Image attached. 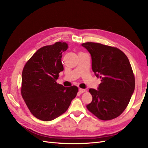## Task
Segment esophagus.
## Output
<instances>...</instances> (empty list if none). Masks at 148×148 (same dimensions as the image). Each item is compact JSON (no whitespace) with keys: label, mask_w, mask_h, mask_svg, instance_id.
Returning a JSON list of instances; mask_svg holds the SVG:
<instances>
[{"label":"esophagus","mask_w":148,"mask_h":148,"mask_svg":"<svg viewBox=\"0 0 148 148\" xmlns=\"http://www.w3.org/2000/svg\"><path fill=\"white\" fill-rule=\"evenodd\" d=\"M86 91V89H82V88H79V92L80 93V94H82V93H83L84 92H85Z\"/></svg>","instance_id":"obj_1"}]
</instances>
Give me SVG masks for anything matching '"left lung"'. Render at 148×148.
I'll list each match as a JSON object with an SVG mask.
<instances>
[{
	"label": "left lung",
	"mask_w": 148,
	"mask_h": 148,
	"mask_svg": "<svg viewBox=\"0 0 148 148\" xmlns=\"http://www.w3.org/2000/svg\"><path fill=\"white\" fill-rule=\"evenodd\" d=\"M82 46L90 53L92 69L101 83L89 89L92 102L88 110L102 120L117 118L126 109L135 90V79L127 56L119 49L87 42Z\"/></svg>",
	"instance_id": "obj_1"
}]
</instances>
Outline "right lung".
<instances>
[{
	"mask_svg": "<svg viewBox=\"0 0 148 148\" xmlns=\"http://www.w3.org/2000/svg\"><path fill=\"white\" fill-rule=\"evenodd\" d=\"M67 48L62 42L40 48L22 71V97L31 113L41 120L51 121L65 113L77 95V86L66 88L56 82L64 70L61 58Z\"/></svg>",
	"mask_w": 148,
	"mask_h": 148,
	"instance_id": "obj_1",
	"label": "right lung"
}]
</instances>
